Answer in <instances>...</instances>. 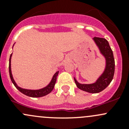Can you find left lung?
Listing matches in <instances>:
<instances>
[{
	"instance_id": "left-lung-1",
	"label": "left lung",
	"mask_w": 129,
	"mask_h": 129,
	"mask_svg": "<svg viewBox=\"0 0 129 129\" xmlns=\"http://www.w3.org/2000/svg\"><path fill=\"white\" fill-rule=\"evenodd\" d=\"M99 50L100 53L105 58V66L104 72L95 82L90 84H80L74 77L75 84L79 89L89 93L101 92L110 84L112 80L115 71V60L113 52L105 39L94 37L92 39Z\"/></svg>"
}]
</instances>
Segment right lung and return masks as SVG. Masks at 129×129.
Here are the masks:
<instances>
[{"label":"right lung","mask_w":129,"mask_h":129,"mask_svg":"<svg viewBox=\"0 0 129 129\" xmlns=\"http://www.w3.org/2000/svg\"><path fill=\"white\" fill-rule=\"evenodd\" d=\"M13 48V47H12ZM12 55V54H11L10 56V58H9V75H10V79H11L12 82L14 84V85H15V87L17 88L20 92H22V93H24L25 95L28 96V97H41L43 96H45L46 95L49 94V93L52 91V90L54 89V86H55V82H56L57 80V77L58 76V74L59 71H57L55 73V74L54 75V76L52 77V79L51 81L50 82L49 84L47 85L45 87L42 88V89H38V90H30V89H23V88L20 87L18 86L17 84H16V82L14 80V78H13L12 74V71H11V57Z\"/></svg>","instance_id":"right-lung-1"}]
</instances>
